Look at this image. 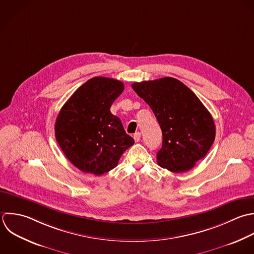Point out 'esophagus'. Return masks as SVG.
I'll list each match as a JSON object with an SVG mask.
<instances>
[{"label":"esophagus","instance_id":"esophagus-1","mask_svg":"<svg viewBox=\"0 0 254 254\" xmlns=\"http://www.w3.org/2000/svg\"><path fill=\"white\" fill-rule=\"evenodd\" d=\"M140 136H141L140 132H135V133L133 134V138H134L135 142H138V141L140 140Z\"/></svg>","mask_w":254,"mask_h":254}]
</instances>
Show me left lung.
<instances>
[{
  "mask_svg": "<svg viewBox=\"0 0 254 254\" xmlns=\"http://www.w3.org/2000/svg\"><path fill=\"white\" fill-rule=\"evenodd\" d=\"M149 105L162 130L156 154L160 167L181 173L205 157L216 136L214 120L199 98L181 81L164 77L131 85Z\"/></svg>",
  "mask_w": 254,
  "mask_h": 254,
  "instance_id": "1",
  "label": "left lung"
}]
</instances>
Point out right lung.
<instances>
[{
	"instance_id": "obj_1",
	"label": "right lung",
	"mask_w": 254,
	"mask_h": 254,
	"mask_svg": "<svg viewBox=\"0 0 254 254\" xmlns=\"http://www.w3.org/2000/svg\"><path fill=\"white\" fill-rule=\"evenodd\" d=\"M123 82L94 77L79 87L61 108L55 122V137L69 161L97 176L118 165L134 140L110 108L123 93Z\"/></svg>"
}]
</instances>
